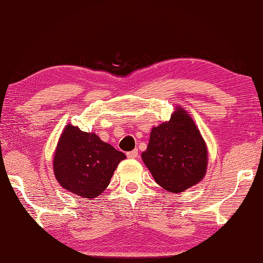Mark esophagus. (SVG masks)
<instances>
[{"mask_svg":"<svg viewBox=\"0 0 263 263\" xmlns=\"http://www.w3.org/2000/svg\"><path fill=\"white\" fill-rule=\"evenodd\" d=\"M126 155H127V158H130V159H136L138 157V149H133V151H131V152H127Z\"/></svg>","mask_w":263,"mask_h":263,"instance_id":"1","label":"esophagus"}]
</instances>
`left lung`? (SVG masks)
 <instances>
[{
	"label": "left lung",
	"instance_id": "1",
	"mask_svg": "<svg viewBox=\"0 0 263 263\" xmlns=\"http://www.w3.org/2000/svg\"><path fill=\"white\" fill-rule=\"evenodd\" d=\"M141 158L155 182L171 193H182L205 175V142L182 109H177L168 123L153 128Z\"/></svg>",
	"mask_w": 263,
	"mask_h": 263
}]
</instances>
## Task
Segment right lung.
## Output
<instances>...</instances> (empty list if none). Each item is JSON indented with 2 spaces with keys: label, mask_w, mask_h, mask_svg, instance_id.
<instances>
[{
  "label": "right lung",
  "mask_w": 263,
  "mask_h": 263,
  "mask_svg": "<svg viewBox=\"0 0 263 263\" xmlns=\"http://www.w3.org/2000/svg\"><path fill=\"white\" fill-rule=\"evenodd\" d=\"M125 158L95 133L67 125L58 144L53 168L65 189L83 198H95L109 185L115 169Z\"/></svg>",
  "instance_id": "obj_1"
}]
</instances>
